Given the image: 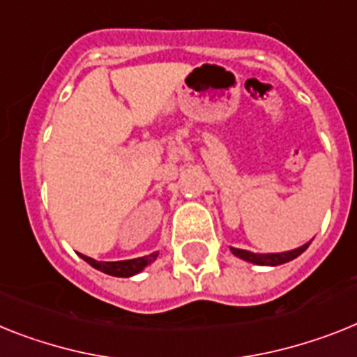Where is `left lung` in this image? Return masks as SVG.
Wrapping results in <instances>:
<instances>
[{
  "label": "left lung",
  "mask_w": 357,
  "mask_h": 357,
  "mask_svg": "<svg viewBox=\"0 0 357 357\" xmlns=\"http://www.w3.org/2000/svg\"><path fill=\"white\" fill-rule=\"evenodd\" d=\"M307 247L308 243L303 245V247L294 248V250H289V252H280V254H254V252H248V250H241V248H230V250H232L234 256L241 257V259H245V261L256 263V265L275 266V265H281V263L290 261V259H294V257H298L299 254L307 250Z\"/></svg>",
  "instance_id": "8db88e82"
}]
</instances>
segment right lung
<instances>
[{
    "mask_svg": "<svg viewBox=\"0 0 357 357\" xmlns=\"http://www.w3.org/2000/svg\"><path fill=\"white\" fill-rule=\"evenodd\" d=\"M79 256H82L89 265L98 268V271L105 272V274L118 275V278H128V275H134L137 274V272H142L146 265H151L155 257H158V252L151 254V256L136 257V259H127V261H96V259L83 256V254H79Z\"/></svg>",
    "mask_w": 357,
    "mask_h": 357,
    "instance_id": "obj_1",
    "label": "right lung"
}]
</instances>
